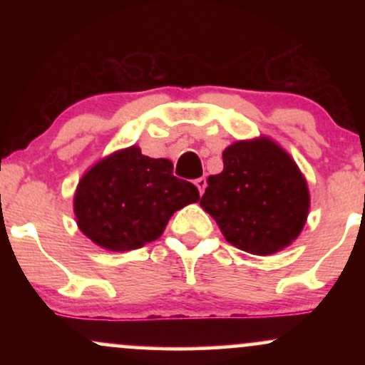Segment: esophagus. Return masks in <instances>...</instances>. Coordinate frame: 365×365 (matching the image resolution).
Listing matches in <instances>:
<instances>
[{
  "label": "esophagus",
  "mask_w": 365,
  "mask_h": 365,
  "mask_svg": "<svg viewBox=\"0 0 365 365\" xmlns=\"http://www.w3.org/2000/svg\"><path fill=\"white\" fill-rule=\"evenodd\" d=\"M195 187L199 188V194L202 195V194H204V190H206V187H207V180L204 178V177L197 178V180H195Z\"/></svg>",
  "instance_id": "34e87169"
}]
</instances>
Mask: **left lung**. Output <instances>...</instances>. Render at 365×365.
Here are the masks:
<instances>
[{
    "instance_id": "obj_1",
    "label": "left lung",
    "mask_w": 365,
    "mask_h": 365,
    "mask_svg": "<svg viewBox=\"0 0 365 365\" xmlns=\"http://www.w3.org/2000/svg\"><path fill=\"white\" fill-rule=\"evenodd\" d=\"M200 206L237 249L269 255L302 232L309 190L295 161L269 139L225 149L223 171L207 178Z\"/></svg>"
}]
</instances>
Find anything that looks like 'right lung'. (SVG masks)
Returning <instances> with one entry per match:
<instances>
[{
  "instance_id": "obj_1",
  "label": "right lung",
  "mask_w": 365,
  "mask_h": 365,
  "mask_svg": "<svg viewBox=\"0 0 365 365\" xmlns=\"http://www.w3.org/2000/svg\"><path fill=\"white\" fill-rule=\"evenodd\" d=\"M199 199L194 183L175 177L171 161L144 156L132 145L83 175L73 211L83 235L123 252L156 240L173 212Z\"/></svg>"
}]
</instances>
